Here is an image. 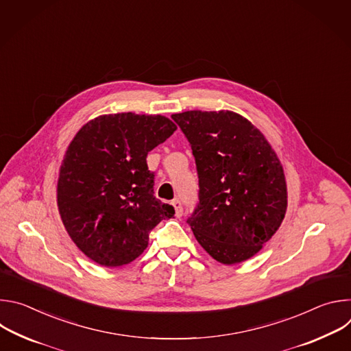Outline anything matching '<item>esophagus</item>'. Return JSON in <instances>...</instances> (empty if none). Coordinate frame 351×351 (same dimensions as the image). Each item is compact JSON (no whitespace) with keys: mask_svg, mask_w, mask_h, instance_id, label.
Listing matches in <instances>:
<instances>
[{"mask_svg":"<svg viewBox=\"0 0 351 351\" xmlns=\"http://www.w3.org/2000/svg\"><path fill=\"white\" fill-rule=\"evenodd\" d=\"M172 206H173V208H175V215H176L178 218H180V217L183 215V208H182L180 199H173V202H172Z\"/></svg>","mask_w":351,"mask_h":351,"instance_id":"esophagus-1","label":"esophagus"}]
</instances>
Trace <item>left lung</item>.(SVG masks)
<instances>
[{"label":"left lung","instance_id":"left-lung-1","mask_svg":"<svg viewBox=\"0 0 351 351\" xmlns=\"http://www.w3.org/2000/svg\"><path fill=\"white\" fill-rule=\"evenodd\" d=\"M172 119L195 158L199 203L187 222L197 241L225 265L252 258L276 233L287 208L275 149L233 111H186Z\"/></svg>","mask_w":351,"mask_h":351}]
</instances>
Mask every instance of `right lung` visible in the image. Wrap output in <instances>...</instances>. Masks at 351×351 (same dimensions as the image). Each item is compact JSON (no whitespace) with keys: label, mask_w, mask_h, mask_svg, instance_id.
<instances>
[{"label":"right lung","mask_w":351,"mask_h":351,"mask_svg":"<svg viewBox=\"0 0 351 351\" xmlns=\"http://www.w3.org/2000/svg\"><path fill=\"white\" fill-rule=\"evenodd\" d=\"M176 125L162 115H99L69 143L57 183L62 223L80 252L101 267L132 263L147 248L148 233L172 218V206L154 197L147 154Z\"/></svg>","instance_id":"add662e5"}]
</instances>
